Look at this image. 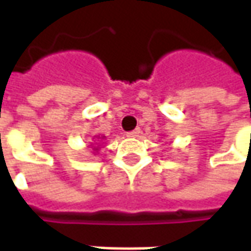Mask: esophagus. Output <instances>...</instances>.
Returning a JSON list of instances; mask_svg holds the SVG:
<instances>
[{"label": "esophagus", "mask_w": 251, "mask_h": 251, "mask_svg": "<svg viewBox=\"0 0 251 251\" xmlns=\"http://www.w3.org/2000/svg\"><path fill=\"white\" fill-rule=\"evenodd\" d=\"M140 133H141V131H140V129H134V130L129 131V133H127L126 136L130 137V138H136V137L140 136Z\"/></svg>", "instance_id": "34e87169"}]
</instances>
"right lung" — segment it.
<instances>
[{"label":"right lung","instance_id":"add662e5","mask_svg":"<svg viewBox=\"0 0 251 251\" xmlns=\"http://www.w3.org/2000/svg\"><path fill=\"white\" fill-rule=\"evenodd\" d=\"M104 138H106L104 136H98L97 137V140H94V142H91V145H90V147H91V149L94 151V154L99 152V149L102 148L100 147V141H103Z\"/></svg>","mask_w":251,"mask_h":251}]
</instances>
